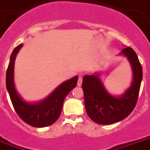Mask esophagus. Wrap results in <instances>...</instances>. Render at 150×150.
Returning a JSON list of instances; mask_svg holds the SVG:
<instances>
[{
    "instance_id": "obj_1",
    "label": "esophagus",
    "mask_w": 150,
    "mask_h": 150,
    "mask_svg": "<svg viewBox=\"0 0 150 150\" xmlns=\"http://www.w3.org/2000/svg\"><path fill=\"white\" fill-rule=\"evenodd\" d=\"M82 82H83V78L81 76H79V79H78V82H77V86H80L82 85Z\"/></svg>"
}]
</instances>
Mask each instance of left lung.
Wrapping results in <instances>:
<instances>
[{"label": "left lung", "mask_w": 150, "mask_h": 150, "mask_svg": "<svg viewBox=\"0 0 150 150\" xmlns=\"http://www.w3.org/2000/svg\"><path fill=\"white\" fill-rule=\"evenodd\" d=\"M120 54L127 58L133 71L132 83L124 94L120 96L110 94L99 78V73L86 75L83 79L86 111L99 125H112L126 118L135 108L139 96L143 70L137 55L130 47L123 48Z\"/></svg>", "instance_id": "1"}]
</instances>
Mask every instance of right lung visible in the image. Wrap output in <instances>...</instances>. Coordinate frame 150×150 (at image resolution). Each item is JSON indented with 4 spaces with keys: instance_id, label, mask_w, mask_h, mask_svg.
Returning <instances> with one entry per match:
<instances>
[{
    "instance_id": "1",
    "label": "right lung",
    "mask_w": 150,
    "mask_h": 150,
    "mask_svg": "<svg viewBox=\"0 0 150 150\" xmlns=\"http://www.w3.org/2000/svg\"><path fill=\"white\" fill-rule=\"evenodd\" d=\"M23 45L14 48L11 54L6 74V86L14 109L20 118L35 127L50 126L57 121L61 113L64 101L70 91L76 87L78 76H74L57 86L47 98L40 102L29 103L23 99L14 85V63Z\"/></svg>"
}]
</instances>
